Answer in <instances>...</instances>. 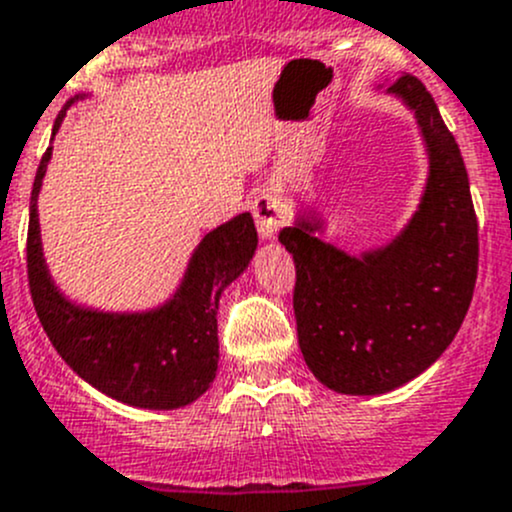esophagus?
<instances>
[{
	"label": "esophagus",
	"mask_w": 512,
	"mask_h": 512,
	"mask_svg": "<svg viewBox=\"0 0 512 512\" xmlns=\"http://www.w3.org/2000/svg\"><path fill=\"white\" fill-rule=\"evenodd\" d=\"M252 215H255L257 232H260L262 240H272V237L280 232L282 223H285V203H282L280 195L275 190H260V193L252 198Z\"/></svg>",
	"instance_id": "obj_1"
}]
</instances>
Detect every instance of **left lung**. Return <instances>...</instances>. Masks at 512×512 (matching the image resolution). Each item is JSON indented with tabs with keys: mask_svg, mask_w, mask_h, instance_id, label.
Wrapping results in <instances>:
<instances>
[{
	"mask_svg": "<svg viewBox=\"0 0 512 512\" xmlns=\"http://www.w3.org/2000/svg\"><path fill=\"white\" fill-rule=\"evenodd\" d=\"M386 91L414 111L428 151L426 190L409 225L359 257L317 237V218L280 232L297 267L299 349L337 394H386L426 371L461 329L478 277V220L456 138L416 76Z\"/></svg>",
	"mask_w": 512,
	"mask_h": 512,
	"instance_id": "8db88e82",
	"label": "left lung"
}]
</instances>
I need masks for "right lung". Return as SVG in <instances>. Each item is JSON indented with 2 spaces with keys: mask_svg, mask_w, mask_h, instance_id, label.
Returning a JSON list of instances; mask_svg holds the SVG:
<instances>
[{
  "mask_svg": "<svg viewBox=\"0 0 512 512\" xmlns=\"http://www.w3.org/2000/svg\"><path fill=\"white\" fill-rule=\"evenodd\" d=\"M49 158L46 148L34 178L27 232L29 289L46 337L81 379L121 404L158 411L193 404L218 371L220 294L245 272L257 250L252 215L242 213L208 232L195 247L178 292L158 309L131 314L86 309L56 289L41 252L36 198Z\"/></svg>",
  "mask_w": 512,
  "mask_h": 512,
  "instance_id": "1",
  "label": "right lung"
}]
</instances>
